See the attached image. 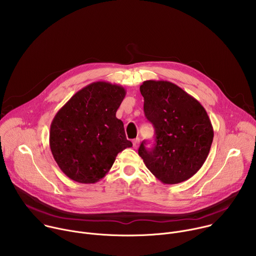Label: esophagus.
<instances>
[{
    "label": "esophagus",
    "mask_w": 256,
    "mask_h": 256,
    "mask_svg": "<svg viewBox=\"0 0 256 256\" xmlns=\"http://www.w3.org/2000/svg\"><path fill=\"white\" fill-rule=\"evenodd\" d=\"M138 144H140V138H134V140H132V146H134V149H138Z\"/></svg>",
    "instance_id": "esophagus-1"
}]
</instances>
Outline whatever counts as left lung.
Masks as SVG:
<instances>
[{
  "instance_id": "1",
  "label": "left lung",
  "mask_w": 256,
  "mask_h": 256,
  "mask_svg": "<svg viewBox=\"0 0 256 256\" xmlns=\"http://www.w3.org/2000/svg\"><path fill=\"white\" fill-rule=\"evenodd\" d=\"M144 112L155 128V146L138 155L152 174L165 184L192 177L204 165L214 130L202 105L184 90L168 81H144L140 86Z\"/></svg>"
}]
</instances>
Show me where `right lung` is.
Masks as SVG:
<instances>
[{
	"label": "right lung",
	"instance_id": "add662e5",
	"mask_svg": "<svg viewBox=\"0 0 256 256\" xmlns=\"http://www.w3.org/2000/svg\"><path fill=\"white\" fill-rule=\"evenodd\" d=\"M124 87L94 82L72 96L50 124V146L60 170L80 184H95L112 167L118 154L132 144L116 114Z\"/></svg>",
	"mask_w": 256,
	"mask_h": 256
}]
</instances>
